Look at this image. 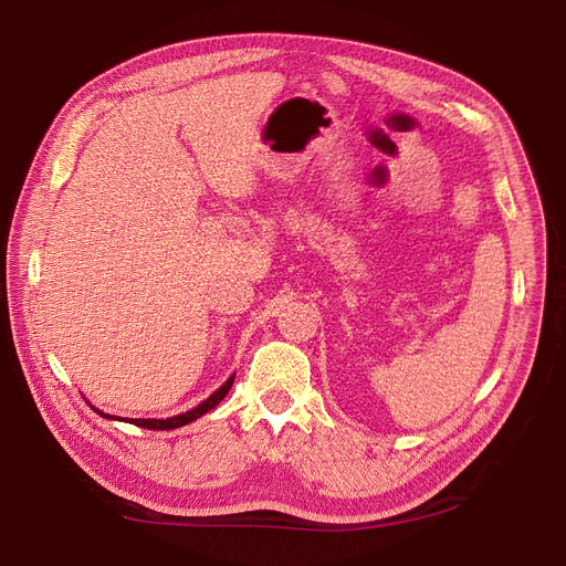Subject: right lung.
<instances>
[{
	"instance_id": "add662e5",
	"label": "right lung",
	"mask_w": 566,
	"mask_h": 566,
	"mask_svg": "<svg viewBox=\"0 0 566 566\" xmlns=\"http://www.w3.org/2000/svg\"><path fill=\"white\" fill-rule=\"evenodd\" d=\"M233 378H235V375H231V378H229L224 385H221V387L212 394V397H208L202 403H198L193 410H186V413H181V416L167 418V420H150V418H148V420H142V418H136V420H132V422H134L136 427H146V430H175V427H184V424L193 422V420H198L200 416L208 413V410H212L221 399H224L227 394H229V389H231V385H233ZM94 410H96V413H98L101 418H111L108 413H101L98 408H94Z\"/></svg>"
}]
</instances>
